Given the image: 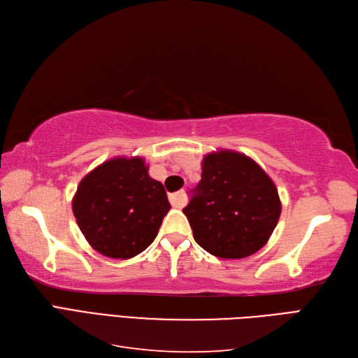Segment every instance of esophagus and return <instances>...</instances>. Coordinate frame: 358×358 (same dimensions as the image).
<instances>
[{
	"label": "esophagus",
	"mask_w": 358,
	"mask_h": 358,
	"mask_svg": "<svg viewBox=\"0 0 358 358\" xmlns=\"http://www.w3.org/2000/svg\"><path fill=\"white\" fill-rule=\"evenodd\" d=\"M169 200H170L173 208H182V206L185 204V201H187V199H185V191H178V192L170 194Z\"/></svg>",
	"instance_id": "obj_1"
}]
</instances>
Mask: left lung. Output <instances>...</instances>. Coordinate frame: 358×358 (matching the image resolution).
Returning a JSON list of instances; mask_svg holds the SVG:
<instances>
[{
    "label": "left lung",
    "mask_w": 358,
    "mask_h": 358,
    "mask_svg": "<svg viewBox=\"0 0 358 358\" xmlns=\"http://www.w3.org/2000/svg\"><path fill=\"white\" fill-rule=\"evenodd\" d=\"M183 213L196 242L218 258H245L262 249L280 216L273 180L234 150L208 154L201 180Z\"/></svg>",
    "instance_id": "8db88e82"
}]
</instances>
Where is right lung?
<instances>
[{
  "mask_svg": "<svg viewBox=\"0 0 358 358\" xmlns=\"http://www.w3.org/2000/svg\"><path fill=\"white\" fill-rule=\"evenodd\" d=\"M142 157H117L86 175L73 199L85 239L106 257L133 258L154 242L170 203Z\"/></svg>",
  "mask_w": 358,
  "mask_h": 358,
  "instance_id": "right-lung-1",
  "label": "right lung"
}]
</instances>
